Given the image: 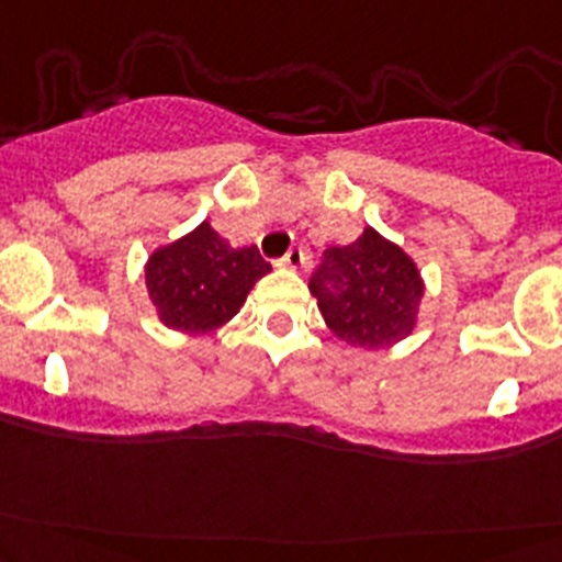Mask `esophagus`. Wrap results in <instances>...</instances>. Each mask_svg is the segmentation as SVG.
Masks as SVG:
<instances>
[{"label": "esophagus", "instance_id": "1", "mask_svg": "<svg viewBox=\"0 0 562 562\" xmlns=\"http://www.w3.org/2000/svg\"><path fill=\"white\" fill-rule=\"evenodd\" d=\"M304 249H291V252L285 255V258H280V266L282 269H291V271H299L304 266Z\"/></svg>", "mask_w": 562, "mask_h": 562}]
</instances>
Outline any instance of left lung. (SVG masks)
<instances>
[{
  "label": "left lung",
  "mask_w": 562,
  "mask_h": 562,
  "mask_svg": "<svg viewBox=\"0 0 562 562\" xmlns=\"http://www.w3.org/2000/svg\"><path fill=\"white\" fill-rule=\"evenodd\" d=\"M323 321L350 348L383 350L411 337L424 280L411 255L375 228L345 247H328L310 280Z\"/></svg>",
  "instance_id": "1"
}]
</instances>
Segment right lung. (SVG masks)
<instances>
[{
    "mask_svg": "<svg viewBox=\"0 0 562 562\" xmlns=\"http://www.w3.org/2000/svg\"><path fill=\"white\" fill-rule=\"evenodd\" d=\"M269 271L271 263L260 258L258 247H231L203 220L149 255L146 291L168 328L206 334L239 313L255 282Z\"/></svg>",
    "mask_w": 562,
    "mask_h": 562,
    "instance_id": "obj_1",
    "label": "right lung"
}]
</instances>
